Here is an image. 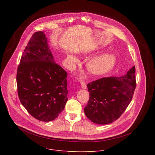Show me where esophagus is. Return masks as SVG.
Wrapping results in <instances>:
<instances>
[{
  "instance_id": "1",
  "label": "esophagus",
  "mask_w": 155,
  "mask_h": 155,
  "mask_svg": "<svg viewBox=\"0 0 155 155\" xmlns=\"http://www.w3.org/2000/svg\"><path fill=\"white\" fill-rule=\"evenodd\" d=\"M81 87L83 89H86L87 88V86H86V83L84 81H81Z\"/></svg>"
}]
</instances>
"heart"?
I'll return each mask as SVG.
<instances>
[{
	"instance_id": "1",
	"label": "heart",
	"mask_w": 155,
	"mask_h": 155,
	"mask_svg": "<svg viewBox=\"0 0 155 155\" xmlns=\"http://www.w3.org/2000/svg\"><path fill=\"white\" fill-rule=\"evenodd\" d=\"M68 59L75 61L76 58L72 55H68ZM115 56L110 53H105L90 60L86 64L88 72L93 75H102L111 71L115 65Z\"/></svg>"
}]
</instances>
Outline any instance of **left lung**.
Instances as JSON below:
<instances>
[{
    "label": "left lung",
    "mask_w": 155,
    "mask_h": 155,
    "mask_svg": "<svg viewBox=\"0 0 155 155\" xmlns=\"http://www.w3.org/2000/svg\"><path fill=\"white\" fill-rule=\"evenodd\" d=\"M136 68L133 66L123 77H108L87 84L90 98L84 114L98 124L111 123L124 112L132 101L136 87Z\"/></svg>",
    "instance_id": "8db88e82"
}]
</instances>
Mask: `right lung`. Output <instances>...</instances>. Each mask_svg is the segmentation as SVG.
<instances>
[{"instance_id": "obj_1", "label": "right lung", "mask_w": 155, "mask_h": 155, "mask_svg": "<svg viewBox=\"0 0 155 155\" xmlns=\"http://www.w3.org/2000/svg\"><path fill=\"white\" fill-rule=\"evenodd\" d=\"M68 74L56 64L43 32L32 35L17 69L16 84L21 103L34 118L53 121L68 101Z\"/></svg>"}]
</instances>
